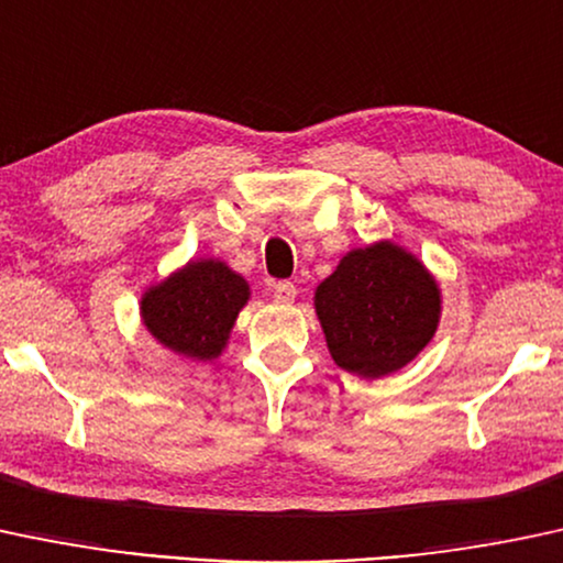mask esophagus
<instances>
[{
	"instance_id": "34e87169",
	"label": "esophagus",
	"mask_w": 563,
	"mask_h": 563,
	"mask_svg": "<svg viewBox=\"0 0 563 563\" xmlns=\"http://www.w3.org/2000/svg\"><path fill=\"white\" fill-rule=\"evenodd\" d=\"M298 298V289H295L292 282H279L274 287V300L282 302V306H289V302H295Z\"/></svg>"
}]
</instances>
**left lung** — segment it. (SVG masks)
<instances>
[{"label":"left lung","mask_w":563,"mask_h":563,"mask_svg":"<svg viewBox=\"0 0 563 563\" xmlns=\"http://www.w3.org/2000/svg\"><path fill=\"white\" fill-rule=\"evenodd\" d=\"M316 316L340 369L364 380L399 372L431 343L441 289L422 261L394 242L345 252L316 287Z\"/></svg>","instance_id":"left-lung-1"}]
</instances>
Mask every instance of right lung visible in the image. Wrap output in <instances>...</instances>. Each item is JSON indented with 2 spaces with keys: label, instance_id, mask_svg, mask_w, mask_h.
Listing matches in <instances>:
<instances>
[{
  "label": "right lung",
  "instance_id": "1",
  "mask_svg": "<svg viewBox=\"0 0 563 563\" xmlns=\"http://www.w3.org/2000/svg\"><path fill=\"white\" fill-rule=\"evenodd\" d=\"M250 284L223 261H188L141 298V319L156 343L194 362H212L229 345Z\"/></svg>",
  "mask_w": 563,
  "mask_h": 563
}]
</instances>
